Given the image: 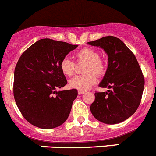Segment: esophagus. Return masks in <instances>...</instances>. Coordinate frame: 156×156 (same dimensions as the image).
Instances as JSON below:
<instances>
[{"mask_svg": "<svg viewBox=\"0 0 156 156\" xmlns=\"http://www.w3.org/2000/svg\"><path fill=\"white\" fill-rule=\"evenodd\" d=\"M86 93V91H83V90H78V93L79 95L83 94V93Z\"/></svg>", "mask_w": 156, "mask_h": 156, "instance_id": "1", "label": "esophagus"}]
</instances>
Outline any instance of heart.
<instances>
[{
	"mask_svg": "<svg viewBox=\"0 0 156 156\" xmlns=\"http://www.w3.org/2000/svg\"><path fill=\"white\" fill-rule=\"evenodd\" d=\"M74 58L78 63L86 62L83 72L86 74L78 75L70 80V88L78 90H87L97 82V77L103 76L107 70V63L104 58L100 56L97 50L89 47H85L78 50L74 54ZM61 72L65 76H72L75 71V63L69 58L65 57L59 63Z\"/></svg>",
	"mask_w": 156,
	"mask_h": 156,
	"instance_id": "obj_1",
	"label": "heart"
}]
</instances>
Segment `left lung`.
I'll list each match as a JSON object with an SVG mask.
<instances>
[{
    "label": "left lung",
    "instance_id": "left-lung-1",
    "mask_svg": "<svg viewBox=\"0 0 156 156\" xmlns=\"http://www.w3.org/2000/svg\"><path fill=\"white\" fill-rule=\"evenodd\" d=\"M88 44L104 48L108 55V67L101 88L108 92H96L90 106L93 115L106 124H117L134 114L141 101L144 77L129 48L119 38L107 36Z\"/></svg>",
    "mask_w": 156,
    "mask_h": 156
}]
</instances>
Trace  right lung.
I'll list each match as a JSON object with an SVG mask.
<instances>
[{"label":"right lung","mask_w":156,"mask_h":156,"mask_svg":"<svg viewBox=\"0 0 156 156\" xmlns=\"http://www.w3.org/2000/svg\"><path fill=\"white\" fill-rule=\"evenodd\" d=\"M76 44L41 39L26 50L16 63L13 94L24 119L41 129H52L67 119L78 90L56 92L67 85L59 63Z\"/></svg>","instance_id":"add662e5"}]
</instances>
